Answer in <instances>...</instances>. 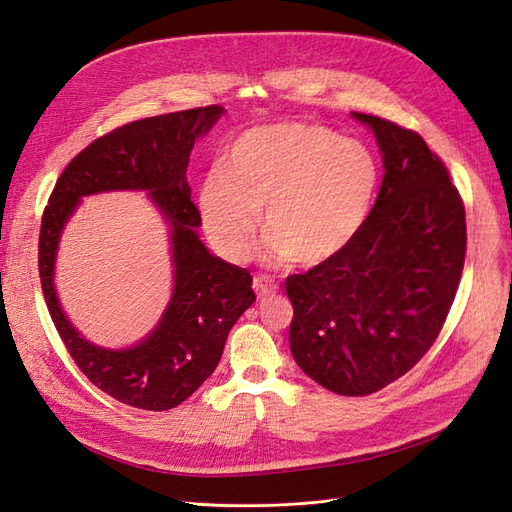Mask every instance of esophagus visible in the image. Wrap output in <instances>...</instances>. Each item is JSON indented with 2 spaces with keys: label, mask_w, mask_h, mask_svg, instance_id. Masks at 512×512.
Segmentation results:
<instances>
[{
  "label": "esophagus",
  "mask_w": 512,
  "mask_h": 512,
  "mask_svg": "<svg viewBox=\"0 0 512 512\" xmlns=\"http://www.w3.org/2000/svg\"><path fill=\"white\" fill-rule=\"evenodd\" d=\"M279 290V286L275 284V279L269 275H256L254 277V292L258 294V298H267L273 296Z\"/></svg>",
  "instance_id": "1"
}]
</instances>
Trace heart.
<instances>
[{"mask_svg":"<svg viewBox=\"0 0 512 512\" xmlns=\"http://www.w3.org/2000/svg\"><path fill=\"white\" fill-rule=\"evenodd\" d=\"M220 169L203 182L199 209L209 241L235 262L254 252L260 209L271 231L269 262L313 267L330 260L362 231L379 186L373 152L307 122L243 133Z\"/></svg>","mask_w":512,"mask_h":512,"instance_id":"1","label":"heart"}]
</instances>
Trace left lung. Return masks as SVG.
<instances>
[{
  "label": "left lung",
  "mask_w": 512,
  "mask_h": 512,
  "mask_svg": "<svg viewBox=\"0 0 512 512\" xmlns=\"http://www.w3.org/2000/svg\"><path fill=\"white\" fill-rule=\"evenodd\" d=\"M383 154L377 201L343 252L286 279L290 349L315 383L368 396L428 354L466 258V209L419 133L354 112Z\"/></svg>",
  "instance_id": "1"
}]
</instances>
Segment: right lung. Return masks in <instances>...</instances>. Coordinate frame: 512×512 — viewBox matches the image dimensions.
<instances>
[{
	"instance_id": "obj_1",
	"label": "right lung",
	"mask_w": 512,
	"mask_h": 512,
	"mask_svg": "<svg viewBox=\"0 0 512 512\" xmlns=\"http://www.w3.org/2000/svg\"><path fill=\"white\" fill-rule=\"evenodd\" d=\"M205 105L133 120L101 135L59 175L42 214L38 267L44 301L76 366L101 392L144 411L182 404L216 370L228 332L256 294L252 275L209 254L197 235L201 214L186 182L197 137L222 116ZM150 189L172 226L174 296L164 320L139 346L112 352L84 342L66 322L51 284L56 245L80 196Z\"/></svg>"
}]
</instances>
